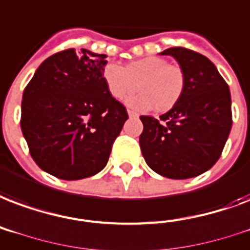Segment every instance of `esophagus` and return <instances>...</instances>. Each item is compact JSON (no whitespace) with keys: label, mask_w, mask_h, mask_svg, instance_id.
I'll list each match as a JSON object with an SVG mask.
<instances>
[{"label":"esophagus","mask_w":250,"mask_h":250,"mask_svg":"<svg viewBox=\"0 0 250 250\" xmlns=\"http://www.w3.org/2000/svg\"><path fill=\"white\" fill-rule=\"evenodd\" d=\"M127 114H129V117H132V118L138 117V114H137L136 112H133V110H127Z\"/></svg>","instance_id":"34e87169"}]
</instances>
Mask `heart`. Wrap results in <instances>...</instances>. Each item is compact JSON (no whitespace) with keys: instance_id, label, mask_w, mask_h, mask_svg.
Returning a JSON list of instances; mask_svg holds the SVG:
<instances>
[{"instance_id":"heart-1","label":"heart","mask_w":250,"mask_h":250,"mask_svg":"<svg viewBox=\"0 0 250 250\" xmlns=\"http://www.w3.org/2000/svg\"><path fill=\"white\" fill-rule=\"evenodd\" d=\"M103 79L116 100L132 95L138 84L141 93L127 100V104L138 110L155 106V110L166 112L178 103L185 89V74L181 67L168 64L161 56H146L125 67L108 63L103 69Z\"/></svg>"}]
</instances>
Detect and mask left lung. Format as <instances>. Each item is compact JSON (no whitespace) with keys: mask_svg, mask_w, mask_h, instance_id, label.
Returning <instances> with one entry per match:
<instances>
[{"mask_svg":"<svg viewBox=\"0 0 250 250\" xmlns=\"http://www.w3.org/2000/svg\"><path fill=\"white\" fill-rule=\"evenodd\" d=\"M171 55L185 74V89L159 120L141 116L140 146L147 166L162 176L187 179L217 162L232 127L228 84L208 58L185 47L161 52Z\"/></svg>","mask_w":250,"mask_h":250,"instance_id":"1","label":"left lung"}]
</instances>
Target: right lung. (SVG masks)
<instances>
[{
  "label": "right lung",
  "mask_w": 250,
  "mask_h": 250,
  "mask_svg": "<svg viewBox=\"0 0 250 250\" xmlns=\"http://www.w3.org/2000/svg\"><path fill=\"white\" fill-rule=\"evenodd\" d=\"M106 55L69 48L47 58L23 91L21 129L43 171L78 181L106 166L127 112L103 79Z\"/></svg>",
  "instance_id": "1"
}]
</instances>
